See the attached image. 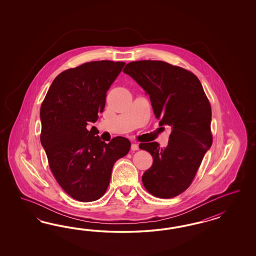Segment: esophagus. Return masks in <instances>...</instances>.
Instances as JSON below:
<instances>
[{
	"mask_svg": "<svg viewBox=\"0 0 256 256\" xmlns=\"http://www.w3.org/2000/svg\"><path fill=\"white\" fill-rule=\"evenodd\" d=\"M139 149V144H136V142H132V151H136Z\"/></svg>",
	"mask_w": 256,
	"mask_h": 256,
	"instance_id": "obj_1",
	"label": "esophagus"
}]
</instances>
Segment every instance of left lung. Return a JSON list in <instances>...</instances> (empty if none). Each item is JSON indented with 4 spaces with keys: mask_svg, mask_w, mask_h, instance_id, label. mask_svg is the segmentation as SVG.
I'll return each mask as SVG.
<instances>
[{
    "mask_svg": "<svg viewBox=\"0 0 256 256\" xmlns=\"http://www.w3.org/2000/svg\"><path fill=\"white\" fill-rule=\"evenodd\" d=\"M123 72L149 94L160 126H170L166 148L156 142L139 148L153 156L142 174V184L156 197L172 198L192 184L206 151L211 148V107L194 73L162 61H136Z\"/></svg>",
    "mask_w": 256,
    "mask_h": 256,
    "instance_id": "8db88e82",
    "label": "left lung"
}]
</instances>
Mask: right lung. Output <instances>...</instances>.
I'll use <instances>...</instances> for the list:
<instances>
[{
    "instance_id": "right-lung-1",
    "label": "right lung",
    "mask_w": 256,
    "mask_h": 256,
    "mask_svg": "<svg viewBox=\"0 0 256 256\" xmlns=\"http://www.w3.org/2000/svg\"><path fill=\"white\" fill-rule=\"evenodd\" d=\"M126 62L94 61L55 78L40 108V140L58 184L80 202L100 199L107 190L117 160L130 142L116 137L102 142L94 123L105 107L106 93Z\"/></svg>"
}]
</instances>
